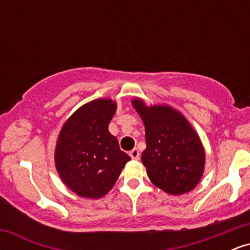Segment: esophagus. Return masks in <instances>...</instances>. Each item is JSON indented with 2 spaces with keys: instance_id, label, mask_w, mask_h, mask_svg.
I'll return each mask as SVG.
<instances>
[{
  "instance_id": "esophagus-1",
  "label": "esophagus",
  "mask_w": 250,
  "mask_h": 250,
  "mask_svg": "<svg viewBox=\"0 0 250 250\" xmlns=\"http://www.w3.org/2000/svg\"><path fill=\"white\" fill-rule=\"evenodd\" d=\"M129 155H130V157L133 160H139L140 159V151H139V149H136V148H134L133 150L129 151Z\"/></svg>"
}]
</instances>
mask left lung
Masks as SVG:
<instances>
[{
    "mask_svg": "<svg viewBox=\"0 0 250 250\" xmlns=\"http://www.w3.org/2000/svg\"><path fill=\"white\" fill-rule=\"evenodd\" d=\"M134 108L146 127V145L141 159L156 187L180 195L196 187L205 168V150L182 114L168 105L147 107L135 99Z\"/></svg>",
    "mask_w": 250,
    "mask_h": 250,
    "instance_id": "8db88e82",
    "label": "left lung"
}]
</instances>
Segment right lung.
Listing matches in <instances>:
<instances>
[{
	"label": "right lung",
	"instance_id": "1",
	"mask_svg": "<svg viewBox=\"0 0 250 250\" xmlns=\"http://www.w3.org/2000/svg\"><path fill=\"white\" fill-rule=\"evenodd\" d=\"M116 111L111 100H95L71 115L57 140L55 165L63 182L82 197L99 199L115 185L130 157L108 130Z\"/></svg>",
	"mask_w": 250,
	"mask_h": 250
}]
</instances>
